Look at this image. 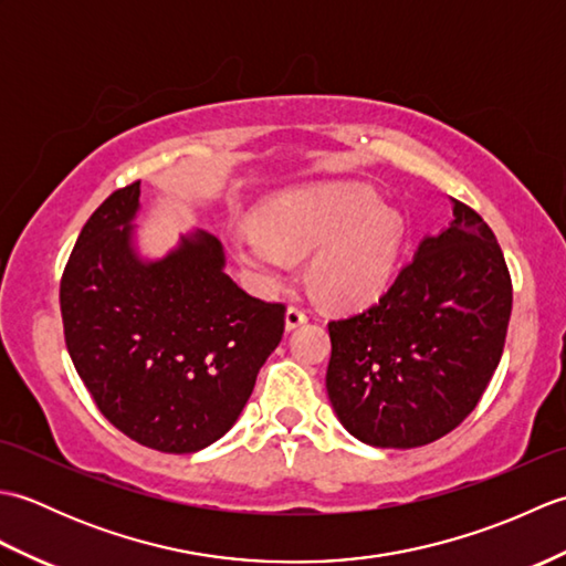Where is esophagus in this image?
Here are the masks:
<instances>
[{
    "label": "esophagus",
    "instance_id": "34e87169",
    "mask_svg": "<svg viewBox=\"0 0 566 566\" xmlns=\"http://www.w3.org/2000/svg\"><path fill=\"white\" fill-rule=\"evenodd\" d=\"M284 321H286V331H294V328L302 326V323L308 321V314L302 306H290V308H286Z\"/></svg>",
    "mask_w": 566,
    "mask_h": 566
}]
</instances>
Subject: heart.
Masks as SVG:
<instances>
[{
  "instance_id": "obj_1",
  "label": "heart",
  "mask_w": 566,
  "mask_h": 566,
  "mask_svg": "<svg viewBox=\"0 0 566 566\" xmlns=\"http://www.w3.org/2000/svg\"><path fill=\"white\" fill-rule=\"evenodd\" d=\"M401 243V213L355 185L286 191L258 211V228L228 233L255 292L274 294L292 274V260L308 255V284L338 306L367 304L387 290Z\"/></svg>"
}]
</instances>
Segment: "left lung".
Listing matches in <instances>:
<instances>
[{
  "mask_svg": "<svg viewBox=\"0 0 566 566\" xmlns=\"http://www.w3.org/2000/svg\"><path fill=\"white\" fill-rule=\"evenodd\" d=\"M377 304L328 323L326 389L345 430L375 448H420L474 411L501 363L511 274L494 231L452 199Z\"/></svg>",
  "mask_w": 566,
  "mask_h": 566,
  "instance_id": "1",
  "label": "left lung"
}]
</instances>
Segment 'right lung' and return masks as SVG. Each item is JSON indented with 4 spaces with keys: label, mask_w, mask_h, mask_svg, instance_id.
<instances>
[{
    "label": "right lung",
    "mask_w": 566,
    "mask_h": 566,
    "mask_svg": "<svg viewBox=\"0 0 566 566\" xmlns=\"http://www.w3.org/2000/svg\"><path fill=\"white\" fill-rule=\"evenodd\" d=\"M138 197L140 182L116 189L82 228L60 280L65 345L112 426L146 448L189 454L233 428L282 340L286 308L240 290L207 231L143 260Z\"/></svg>",
    "instance_id": "right-lung-1"
}]
</instances>
